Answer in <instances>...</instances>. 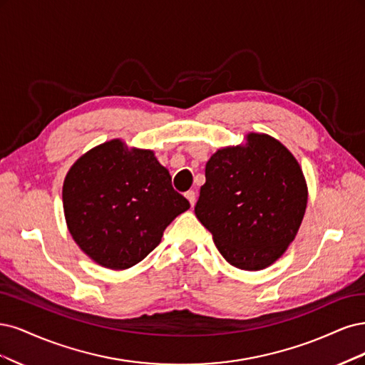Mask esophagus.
Returning a JSON list of instances; mask_svg holds the SVG:
<instances>
[{
  "label": "esophagus",
  "mask_w": 365,
  "mask_h": 365,
  "mask_svg": "<svg viewBox=\"0 0 365 365\" xmlns=\"http://www.w3.org/2000/svg\"><path fill=\"white\" fill-rule=\"evenodd\" d=\"M185 197L187 198V202H190V203H191V206L194 207V205H195V200H197L195 192H194V191H187V192L185 194Z\"/></svg>",
  "instance_id": "34e87169"
}]
</instances>
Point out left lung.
Masks as SVG:
<instances>
[{"instance_id": "8db88e82", "label": "left lung", "mask_w": 365, "mask_h": 365, "mask_svg": "<svg viewBox=\"0 0 365 365\" xmlns=\"http://www.w3.org/2000/svg\"><path fill=\"white\" fill-rule=\"evenodd\" d=\"M205 175L194 210L222 257L245 272L274 264L296 238L308 203L292 153L273 136L250 132L244 144L217 150Z\"/></svg>"}]
</instances>
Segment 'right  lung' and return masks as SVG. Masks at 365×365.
Here are the masks:
<instances>
[{
  "instance_id": "add662e5",
  "label": "right lung",
  "mask_w": 365,
  "mask_h": 365,
  "mask_svg": "<svg viewBox=\"0 0 365 365\" xmlns=\"http://www.w3.org/2000/svg\"><path fill=\"white\" fill-rule=\"evenodd\" d=\"M66 227L91 259L110 269L136 265L190 202L174 191L155 151L110 139L81 155L62 190Z\"/></svg>"
}]
</instances>
